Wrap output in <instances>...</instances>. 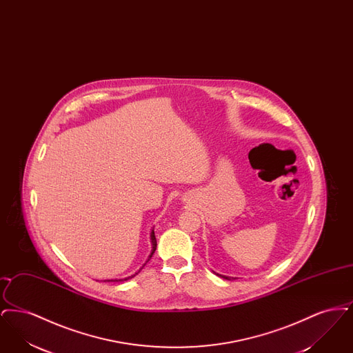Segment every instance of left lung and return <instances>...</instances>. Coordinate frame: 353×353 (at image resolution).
<instances>
[{
	"label": "left lung",
	"mask_w": 353,
	"mask_h": 353,
	"mask_svg": "<svg viewBox=\"0 0 353 353\" xmlns=\"http://www.w3.org/2000/svg\"><path fill=\"white\" fill-rule=\"evenodd\" d=\"M219 276H222V278H225V279H229V276H223V275H219Z\"/></svg>",
	"instance_id": "8db88e82"
}]
</instances>
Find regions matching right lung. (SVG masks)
Here are the masks:
<instances>
[{"label": "right lung", "mask_w": 353, "mask_h": 353, "mask_svg": "<svg viewBox=\"0 0 353 353\" xmlns=\"http://www.w3.org/2000/svg\"><path fill=\"white\" fill-rule=\"evenodd\" d=\"M151 239H152V245H153V248H152V252L151 255H150V258L152 256V254L154 252V250H156V246H157V242H156V236H154V232H152L151 233ZM150 261V259H148ZM137 274V272H136ZM134 274V275H136ZM134 275H131V276H128V278H124V279H119V281H127V279H130V278H134ZM110 282V281H108Z\"/></svg>", "instance_id": "add662e5"}]
</instances>
